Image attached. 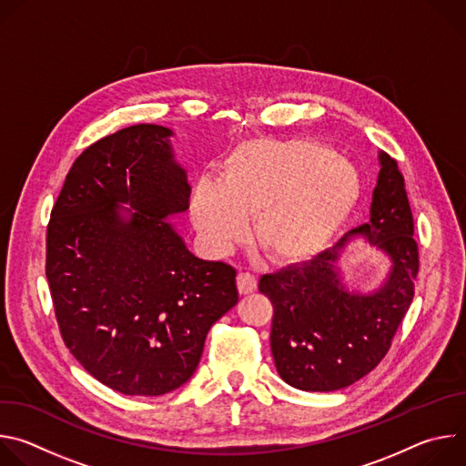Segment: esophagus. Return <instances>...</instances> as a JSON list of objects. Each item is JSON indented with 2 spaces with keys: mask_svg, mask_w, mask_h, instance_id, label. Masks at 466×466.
Instances as JSON below:
<instances>
[{
  "mask_svg": "<svg viewBox=\"0 0 466 466\" xmlns=\"http://www.w3.org/2000/svg\"><path fill=\"white\" fill-rule=\"evenodd\" d=\"M258 288V279L250 273H239L238 275V289L241 295H248L252 291H256Z\"/></svg>",
  "mask_w": 466,
  "mask_h": 466,
  "instance_id": "esophagus-1",
  "label": "esophagus"
}]
</instances>
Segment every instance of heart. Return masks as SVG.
<instances>
[{"instance_id": "1", "label": "heart", "mask_w": 466, "mask_h": 466, "mask_svg": "<svg viewBox=\"0 0 466 466\" xmlns=\"http://www.w3.org/2000/svg\"><path fill=\"white\" fill-rule=\"evenodd\" d=\"M360 173L347 158L306 140H250L227 158L221 182L201 177L191 193V219L214 254L247 234L275 261L320 250L354 210Z\"/></svg>"}]
</instances>
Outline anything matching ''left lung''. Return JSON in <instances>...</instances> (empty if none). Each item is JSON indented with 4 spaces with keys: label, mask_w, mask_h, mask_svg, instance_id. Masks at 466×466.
I'll return each mask as SVG.
<instances>
[{
    "label": "left lung",
    "mask_w": 466,
    "mask_h": 466,
    "mask_svg": "<svg viewBox=\"0 0 466 466\" xmlns=\"http://www.w3.org/2000/svg\"><path fill=\"white\" fill-rule=\"evenodd\" d=\"M378 160L369 221L313 259L259 279V291L275 308L273 360L295 389L338 390L369 374L411 306L419 247L406 184L396 160L383 151ZM352 238H365L390 259L384 282L367 294L350 292L337 265Z\"/></svg>",
    "instance_id": "8db88e82"
}]
</instances>
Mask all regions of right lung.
<instances>
[{
    "instance_id": "right-lung-1",
    "label": "right lung",
    "mask_w": 466,
    "mask_h": 466,
    "mask_svg": "<svg viewBox=\"0 0 466 466\" xmlns=\"http://www.w3.org/2000/svg\"><path fill=\"white\" fill-rule=\"evenodd\" d=\"M171 137L140 123L92 144L47 225L62 339L96 380L128 396L186 383L208 329L238 302L236 269L191 254L167 221L187 210L191 189Z\"/></svg>"
}]
</instances>
